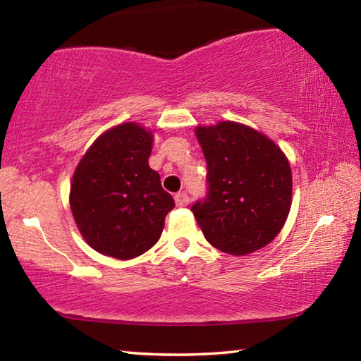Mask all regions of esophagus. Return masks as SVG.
I'll list each match as a JSON object with an SVG mask.
<instances>
[{"instance_id":"obj_1","label":"esophagus","mask_w":361,"mask_h":361,"mask_svg":"<svg viewBox=\"0 0 361 361\" xmlns=\"http://www.w3.org/2000/svg\"><path fill=\"white\" fill-rule=\"evenodd\" d=\"M175 202L178 207H186L189 204V195L186 192L175 194Z\"/></svg>"}]
</instances>
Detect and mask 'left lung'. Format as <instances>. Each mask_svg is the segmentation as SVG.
<instances>
[{"label": "left lung", "instance_id": "8db88e82", "mask_svg": "<svg viewBox=\"0 0 361 361\" xmlns=\"http://www.w3.org/2000/svg\"><path fill=\"white\" fill-rule=\"evenodd\" d=\"M207 161L205 199L191 212L213 247L248 255L271 243L291 207L288 159L262 133L223 121L195 129Z\"/></svg>", "mask_w": 361, "mask_h": 361}]
</instances>
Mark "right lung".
Listing matches in <instances>:
<instances>
[{"mask_svg": "<svg viewBox=\"0 0 361 361\" xmlns=\"http://www.w3.org/2000/svg\"><path fill=\"white\" fill-rule=\"evenodd\" d=\"M152 135L135 122L116 126L79 161L70 207L84 240L102 255L132 259L154 245L175 202L148 159Z\"/></svg>", "mask_w": 361, "mask_h": 361, "instance_id": "obj_1", "label": "right lung"}]
</instances>
